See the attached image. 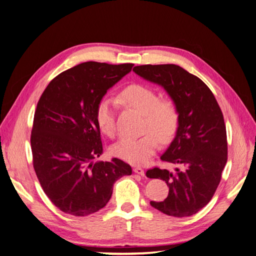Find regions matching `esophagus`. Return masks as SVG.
I'll use <instances>...</instances> for the list:
<instances>
[{
	"mask_svg": "<svg viewBox=\"0 0 256 256\" xmlns=\"http://www.w3.org/2000/svg\"><path fill=\"white\" fill-rule=\"evenodd\" d=\"M134 172L136 174H138L140 176H144V175H145L144 170H143L142 168H138V166H136V168H134Z\"/></svg>",
	"mask_w": 256,
	"mask_h": 256,
	"instance_id": "1",
	"label": "esophagus"
}]
</instances>
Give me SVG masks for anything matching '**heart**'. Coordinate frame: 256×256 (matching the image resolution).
Wrapping results in <instances>:
<instances>
[{
    "label": "heart",
    "instance_id": "heart-1",
    "mask_svg": "<svg viewBox=\"0 0 256 256\" xmlns=\"http://www.w3.org/2000/svg\"><path fill=\"white\" fill-rule=\"evenodd\" d=\"M120 102L143 115V131L146 134L138 138H122L112 147V154L131 164L141 166L156 152L158 140L168 143L172 140L180 122V114L172 99L159 98L157 92L140 84H134L120 92ZM96 122L108 136L116 130L115 108L109 99H102L96 110ZM154 134L156 137L152 136Z\"/></svg>",
    "mask_w": 256,
    "mask_h": 256
}]
</instances>
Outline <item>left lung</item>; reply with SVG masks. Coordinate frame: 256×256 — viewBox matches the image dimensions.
I'll list each match as a JSON object with an SVG mask.
<instances>
[{
	"mask_svg": "<svg viewBox=\"0 0 256 256\" xmlns=\"http://www.w3.org/2000/svg\"><path fill=\"white\" fill-rule=\"evenodd\" d=\"M134 72L164 88L180 114L176 136L160 159L182 168H154L146 172L147 177L160 178L168 187V198L152 200L150 205L176 218L194 214L212 200L228 161L222 111L207 85L180 66L141 65Z\"/></svg>",
	"mask_w": 256,
	"mask_h": 256,
	"instance_id": "1",
	"label": "left lung"
}]
</instances>
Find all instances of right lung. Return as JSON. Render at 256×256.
<instances>
[{"label":"right lung","instance_id":"add662e5","mask_svg":"<svg viewBox=\"0 0 256 256\" xmlns=\"http://www.w3.org/2000/svg\"><path fill=\"white\" fill-rule=\"evenodd\" d=\"M134 64L86 62L56 76L37 104L30 134L33 166L51 202L66 214L84 216L109 202L114 182L132 170L102 154L96 110L114 84Z\"/></svg>","mask_w":256,"mask_h":256}]
</instances>
